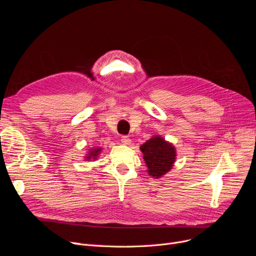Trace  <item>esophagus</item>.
Segmentation results:
<instances>
[{"label":"esophagus","mask_w":256,"mask_h":256,"mask_svg":"<svg viewBox=\"0 0 256 256\" xmlns=\"http://www.w3.org/2000/svg\"><path fill=\"white\" fill-rule=\"evenodd\" d=\"M122 143H124V144H126V145L130 144V143H131V140H130V138H129L128 136H122Z\"/></svg>","instance_id":"34e87169"}]
</instances>
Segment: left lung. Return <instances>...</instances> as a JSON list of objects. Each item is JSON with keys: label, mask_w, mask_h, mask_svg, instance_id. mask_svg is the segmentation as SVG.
<instances>
[{"label": "left lung", "mask_w": 256, "mask_h": 256, "mask_svg": "<svg viewBox=\"0 0 256 256\" xmlns=\"http://www.w3.org/2000/svg\"><path fill=\"white\" fill-rule=\"evenodd\" d=\"M141 150L150 175L160 177L172 168L176 157L175 148L161 136H156L145 142Z\"/></svg>", "instance_id": "left-lung-1"}]
</instances>
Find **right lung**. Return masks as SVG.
<instances>
[{
  "instance_id": "obj_1",
  "label": "right lung",
  "mask_w": 256,
  "mask_h": 256,
  "mask_svg": "<svg viewBox=\"0 0 256 256\" xmlns=\"http://www.w3.org/2000/svg\"><path fill=\"white\" fill-rule=\"evenodd\" d=\"M99 152H100V150H98V148H96V150H92V152H90V154H88V159H90V158H96L97 157V154H99Z\"/></svg>"
}]
</instances>
